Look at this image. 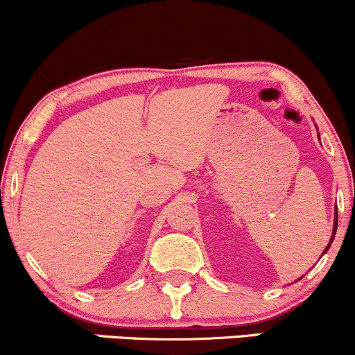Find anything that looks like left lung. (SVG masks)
Masks as SVG:
<instances>
[{"label": "left lung", "mask_w": 355, "mask_h": 355, "mask_svg": "<svg viewBox=\"0 0 355 355\" xmlns=\"http://www.w3.org/2000/svg\"><path fill=\"white\" fill-rule=\"evenodd\" d=\"M336 230H337V217H336V225H334V234H336ZM334 240V235H332V239H331V242ZM329 248V247H327ZM327 248H325V250H327Z\"/></svg>", "instance_id": "left-lung-1"}]
</instances>
